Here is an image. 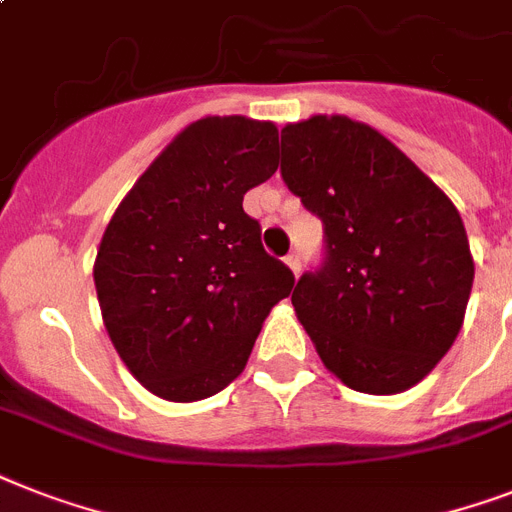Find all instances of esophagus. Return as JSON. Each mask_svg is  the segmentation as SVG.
Instances as JSON below:
<instances>
[{
    "mask_svg": "<svg viewBox=\"0 0 512 512\" xmlns=\"http://www.w3.org/2000/svg\"><path fill=\"white\" fill-rule=\"evenodd\" d=\"M286 265H289V270H292L294 276H297L299 268H302V263H299V255H297V252H292V255H286Z\"/></svg>",
    "mask_w": 512,
    "mask_h": 512,
    "instance_id": "obj_1",
    "label": "esophagus"
}]
</instances>
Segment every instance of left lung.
I'll list each match as a JSON object with an SVG mask.
<instances>
[{
	"label": "left lung",
	"mask_w": 512,
	"mask_h": 512,
	"mask_svg": "<svg viewBox=\"0 0 512 512\" xmlns=\"http://www.w3.org/2000/svg\"><path fill=\"white\" fill-rule=\"evenodd\" d=\"M281 176L326 226V265L292 292L315 352L355 392H407L463 328L476 268L458 207L347 115L286 123Z\"/></svg>",
	"instance_id": "8db88e82"
}]
</instances>
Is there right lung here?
<instances>
[{
  "mask_svg": "<svg viewBox=\"0 0 512 512\" xmlns=\"http://www.w3.org/2000/svg\"><path fill=\"white\" fill-rule=\"evenodd\" d=\"M278 128L207 115L181 131L120 199L94 260L112 347L147 392L207 400L249 360L294 286L265 255L244 194L276 173Z\"/></svg>",
  "mask_w": 512,
  "mask_h": 512,
  "instance_id": "add662e5",
  "label": "right lung"
}]
</instances>
